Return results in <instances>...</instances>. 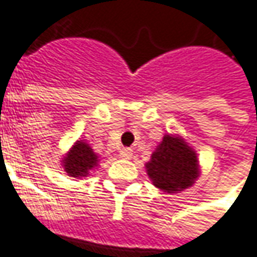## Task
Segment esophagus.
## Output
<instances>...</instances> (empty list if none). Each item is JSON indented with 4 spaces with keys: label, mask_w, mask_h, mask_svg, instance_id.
<instances>
[{
    "label": "esophagus",
    "mask_w": 257,
    "mask_h": 257,
    "mask_svg": "<svg viewBox=\"0 0 257 257\" xmlns=\"http://www.w3.org/2000/svg\"><path fill=\"white\" fill-rule=\"evenodd\" d=\"M120 157L129 160V158L132 157V150H131V148H122V150H120Z\"/></svg>",
    "instance_id": "1"
}]
</instances>
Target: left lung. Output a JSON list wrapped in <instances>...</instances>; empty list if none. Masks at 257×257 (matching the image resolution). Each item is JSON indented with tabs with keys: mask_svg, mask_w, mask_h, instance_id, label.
<instances>
[{
	"mask_svg": "<svg viewBox=\"0 0 257 257\" xmlns=\"http://www.w3.org/2000/svg\"><path fill=\"white\" fill-rule=\"evenodd\" d=\"M147 173L162 191H181L198 177L197 155L181 138L165 135L147 164Z\"/></svg>",
	"mask_w": 257,
	"mask_h": 257,
	"instance_id": "8db88e82",
	"label": "left lung"
}]
</instances>
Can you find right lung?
<instances>
[{
    "label": "right lung",
    "mask_w": 257,
    "mask_h": 257,
    "mask_svg": "<svg viewBox=\"0 0 257 257\" xmlns=\"http://www.w3.org/2000/svg\"><path fill=\"white\" fill-rule=\"evenodd\" d=\"M96 164H97V155L83 141H77L63 161L66 173L74 178L87 175L89 170H92Z\"/></svg>",
    "instance_id": "obj_1"
}]
</instances>
